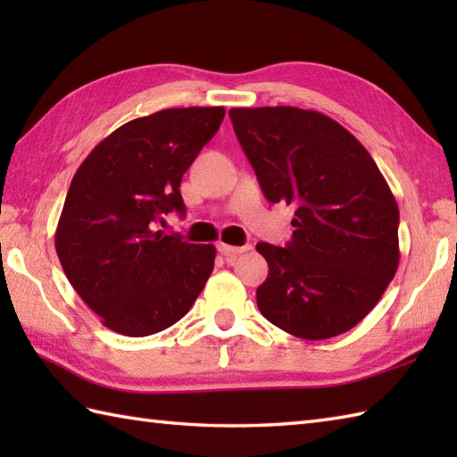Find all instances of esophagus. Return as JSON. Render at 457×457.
<instances>
[{"mask_svg": "<svg viewBox=\"0 0 457 457\" xmlns=\"http://www.w3.org/2000/svg\"><path fill=\"white\" fill-rule=\"evenodd\" d=\"M251 245H244V247H236V245H228V244H218V251L220 253L226 257V259H234L239 253H244V251H249Z\"/></svg>", "mask_w": 457, "mask_h": 457, "instance_id": "1", "label": "esophagus"}]
</instances>
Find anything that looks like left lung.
Listing matches in <instances>:
<instances>
[{"instance_id": "obj_1", "label": "left lung", "mask_w": 457, "mask_h": 457, "mask_svg": "<svg viewBox=\"0 0 457 457\" xmlns=\"http://www.w3.org/2000/svg\"><path fill=\"white\" fill-rule=\"evenodd\" d=\"M265 198L295 208L285 247L261 241L269 275L257 306L303 339L347 332L399 267V206L371 154L328 115L293 105L231 108Z\"/></svg>"}]
</instances>
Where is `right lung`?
Returning a JSON list of instances; mask_svg holds the SVG:
<instances>
[{
	"label": "right lung",
	"instance_id": "obj_1",
	"mask_svg": "<svg viewBox=\"0 0 457 457\" xmlns=\"http://www.w3.org/2000/svg\"><path fill=\"white\" fill-rule=\"evenodd\" d=\"M223 115L221 105L172 108L128 121L76 170L56 226V255L76 293L113 332H162L206 285L216 247L153 228L172 210L184 216L182 174Z\"/></svg>",
	"mask_w": 457,
	"mask_h": 457
}]
</instances>
